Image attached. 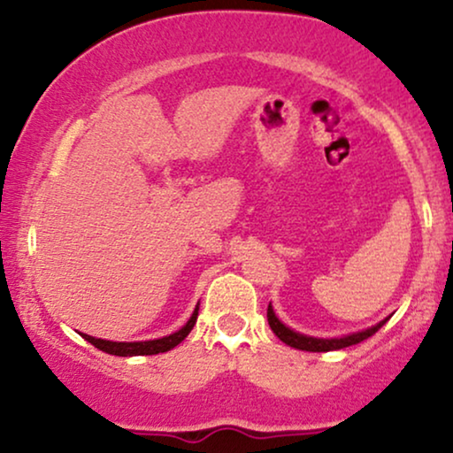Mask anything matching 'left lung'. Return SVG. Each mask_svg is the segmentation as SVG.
Returning a JSON list of instances; mask_svg holds the SVG:
<instances>
[{
	"instance_id": "obj_1",
	"label": "left lung",
	"mask_w": 453,
	"mask_h": 453,
	"mask_svg": "<svg viewBox=\"0 0 453 453\" xmlns=\"http://www.w3.org/2000/svg\"><path fill=\"white\" fill-rule=\"evenodd\" d=\"M386 321L388 317L383 321H379V324L366 327V330L351 332V334H345V336H334V339H317V336H306L303 332H296L289 326H285L277 317V313H274L273 304H268V324L273 327L274 334H277L285 345L294 347V349H303V351H334V349H345V347L357 345V342L366 341L368 336L375 334Z\"/></svg>"
}]
</instances>
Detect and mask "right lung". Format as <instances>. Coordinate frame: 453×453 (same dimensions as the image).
Returning <instances> with one entry per match:
<instances>
[{"mask_svg": "<svg viewBox=\"0 0 453 453\" xmlns=\"http://www.w3.org/2000/svg\"><path fill=\"white\" fill-rule=\"evenodd\" d=\"M197 311H200V304H196L194 313H191L187 324L180 327V330L173 332L168 336H161V339H153V341H134V342H119V341H106V339H96V336L82 334L81 336L85 341H89L93 347L104 353H111V356H121V357H132V356H155V353H165L170 349H174L179 342L185 341V336L194 330L196 319H197Z\"/></svg>", "mask_w": 453, "mask_h": 453, "instance_id": "1", "label": "right lung"}]
</instances>
